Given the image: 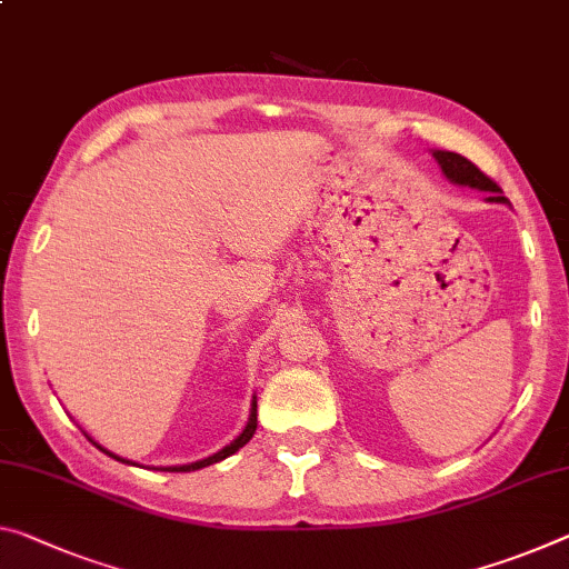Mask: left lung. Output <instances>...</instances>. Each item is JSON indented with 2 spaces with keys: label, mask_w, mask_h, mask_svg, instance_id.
<instances>
[{
  "label": "left lung",
  "mask_w": 569,
  "mask_h": 569,
  "mask_svg": "<svg viewBox=\"0 0 569 569\" xmlns=\"http://www.w3.org/2000/svg\"><path fill=\"white\" fill-rule=\"evenodd\" d=\"M432 157L443 169V174L450 179L453 184H463V187H473V189H481V192H491L493 197H489L491 202H507V197L501 194V187L493 182L491 177H486L483 171L473 164V161H468L461 154H453V151H432Z\"/></svg>",
  "instance_id": "left-lung-1"
}]
</instances>
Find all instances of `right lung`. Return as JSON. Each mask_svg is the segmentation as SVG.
<instances>
[{
	"label": "right lung",
	"instance_id": "right-lung-1",
	"mask_svg": "<svg viewBox=\"0 0 569 569\" xmlns=\"http://www.w3.org/2000/svg\"><path fill=\"white\" fill-rule=\"evenodd\" d=\"M256 428H258V402L252 400V408H250V418H248V426H246V430L240 432V436L232 440L230 446H224L222 450H218V453L214 456H210V458H202V461H194V463H187V466H169V468H164V471H177V473H187V471H200V468H204V466H212V463H220L222 458H228V456H232L236 453V450H240L242 446L248 443V440L252 438V432H256ZM98 446V443H96ZM103 450V453H108L111 458H116V461H123V463H131V461H126V458H119V456H113L111 450H106L103 446H98Z\"/></svg>",
	"mask_w": 569,
	"mask_h": 569
}]
</instances>
